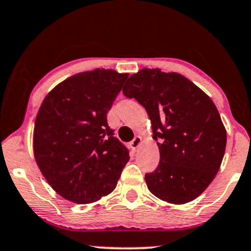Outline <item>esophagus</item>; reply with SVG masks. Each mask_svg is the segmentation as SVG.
<instances>
[{
    "label": "esophagus",
    "mask_w": 251,
    "mask_h": 251,
    "mask_svg": "<svg viewBox=\"0 0 251 251\" xmlns=\"http://www.w3.org/2000/svg\"><path fill=\"white\" fill-rule=\"evenodd\" d=\"M141 142H142L141 136H135V138L132 140L131 144H129V146H131V148H132V151H135V149L141 145Z\"/></svg>",
    "instance_id": "obj_1"
}]
</instances>
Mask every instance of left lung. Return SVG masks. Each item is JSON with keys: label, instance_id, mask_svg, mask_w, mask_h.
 I'll use <instances>...</instances> for the list:
<instances>
[{"label": "left lung", "instance_id": "8db88e82", "mask_svg": "<svg viewBox=\"0 0 251 251\" xmlns=\"http://www.w3.org/2000/svg\"><path fill=\"white\" fill-rule=\"evenodd\" d=\"M147 111L160 163L146 174L149 191L182 205L207 189L220 169L227 133L213 100L178 73L144 68L123 88Z\"/></svg>", "mask_w": 251, "mask_h": 251}]
</instances>
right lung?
<instances>
[{
	"mask_svg": "<svg viewBox=\"0 0 251 251\" xmlns=\"http://www.w3.org/2000/svg\"><path fill=\"white\" fill-rule=\"evenodd\" d=\"M127 73L96 68L56 84L38 111L33 155L50 188L75 204H90L116 189L128 162L106 113Z\"/></svg>",
	"mask_w": 251,
	"mask_h": 251,
	"instance_id": "add662e5",
	"label": "right lung"
}]
</instances>
